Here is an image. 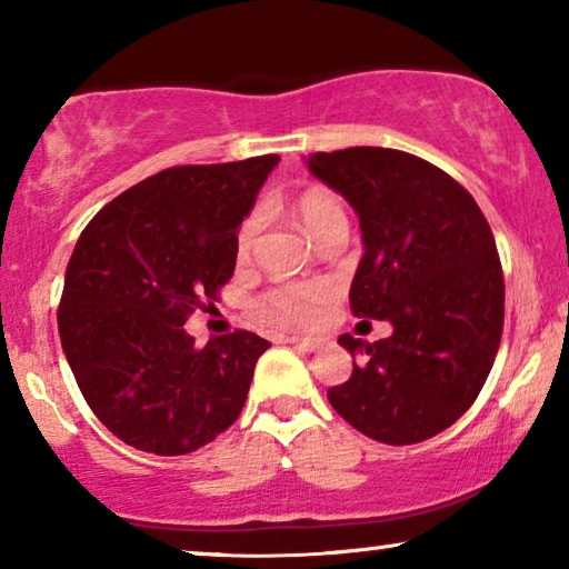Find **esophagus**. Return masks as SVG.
<instances>
[{
  "instance_id": "obj_1",
  "label": "esophagus",
  "mask_w": 569,
  "mask_h": 569,
  "mask_svg": "<svg viewBox=\"0 0 569 569\" xmlns=\"http://www.w3.org/2000/svg\"><path fill=\"white\" fill-rule=\"evenodd\" d=\"M283 342H291V346L301 348V350H317L319 340L317 338H299V335H281Z\"/></svg>"
}]
</instances>
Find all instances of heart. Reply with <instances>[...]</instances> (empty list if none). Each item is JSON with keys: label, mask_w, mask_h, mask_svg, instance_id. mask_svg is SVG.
I'll list each match as a JSON object with an SVG mask.
<instances>
[{"label": "heart", "mask_w": 569, "mask_h": 569, "mask_svg": "<svg viewBox=\"0 0 569 569\" xmlns=\"http://www.w3.org/2000/svg\"><path fill=\"white\" fill-rule=\"evenodd\" d=\"M296 219L307 229V234L319 242L327 231L335 227H348L346 206L332 190L309 188L296 198L293 203ZM262 223L260 213H250L237 231V254L239 260H247L252 252L254 237H258ZM335 288L330 281H293L273 286L260 296L258 307L260 317L268 325H307L317 317L322 303L332 299Z\"/></svg>", "instance_id": "obj_1"}]
</instances>
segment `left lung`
<instances>
[{"instance_id": "1", "label": "left lung", "mask_w": 569, "mask_h": 569, "mask_svg": "<svg viewBox=\"0 0 569 569\" xmlns=\"http://www.w3.org/2000/svg\"><path fill=\"white\" fill-rule=\"evenodd\" d=\"M307 164L361 219L350 309L391 322L387 340L340 335L361 361L327 399L373 441L433 438L475 405L500 348L506 283L490 223L451 174L407 151L350 147Z\"/></svg>"}]
</instances>
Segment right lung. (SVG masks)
<instances>
[{
  "label": "right lung",
  "instance_id": "1",
  "mask_svg": "<svg viewBox=\"0 0 569 569\" xmlns=\"http://www.w3.org/2000/svg\"><path fill=\"white\" fill-rule=\"evenodd\" d=\"M278 154L170 167L94 213L63 278L59 335L79 391L123 443L182 456L242 412L270 348L234 330L206 348L188 317L234 276L237 229Z\"/></svg>",
  "mask_w": 569,
  "mask_h": 569
}]
</instances>
